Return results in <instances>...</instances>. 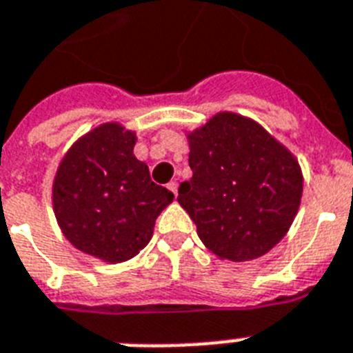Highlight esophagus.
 Instances as JSON below:
<instances>
[{
    "label": "esophagus",
    "instance_id": "1",
    "mask_svg": "<svg viewBox=\"0 0 353 353\" xmlns=\"http://www.w3.org/2000/svg\"><path fill=\"white\" fill-rule=\"evenodd\" d=\"M168 190H170L172 194H174V196L177 197V183H176V181H170V183H168Z\"/></svg>",
    "mask_w": 353,
    "mask_h": 353
}]
</instances>
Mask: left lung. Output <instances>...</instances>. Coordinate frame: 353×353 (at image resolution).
<instances>
[{
    "label": "left lung",
    "mask_w": 353,
    "mask_h": 353,
    "mask_svg": "<svg viewBox=\"0 0 353 353\" xmlns=\"http://www.w3.org/2000/svg\"><path fill=\"white\" fill-rule=\"evenodd\" d=\"M192 177L177 201L203 245L226 261L265 256L286 236L303 196L296 156L259 123L217 112L186 132Z\"/></svg>",
    "instance_id": "1"
}]
</instances>
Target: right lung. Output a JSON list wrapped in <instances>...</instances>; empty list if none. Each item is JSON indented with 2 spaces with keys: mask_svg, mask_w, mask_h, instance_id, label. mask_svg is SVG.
I'll return each mask as SVG.
<instances>
[{
  "mask_svg": "<svg viewBox=\"0 0 353 353\" xmlns=\"http://www.w3.org/2000/svg\"><path fill=\"white\" fill-rule=\"evenodd\" d=\"M136 132L103 123L63 156L52 183L57 225L83 254L116 265L148 245L174 194L134 156Z\"/></svg>",
  "mask_w": 353,
  "mask_h": 353,
  "instance_id": "add662e5",
  "label": "right lung"
}]
</instances>
